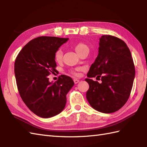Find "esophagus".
Returning a JSON list of instances; mask_svg holds the SVG:
<instances>
[{
  "label": "esophagus",
  "instance_id": "esophagus-1",
  "mask_svg": "<svg viewBox=\"0 0 147 147\" xmlns=\"http://www.w3.org/2000/svg\"><path fill=\"white\" fill-rule=\"evenodd\" d=\"M79 82H80V80H78V79H74V83H75V84L78 83H79Z\"/></svg>",
  "mask_w": 147,
  "mask_h": 147
}]
</instances>
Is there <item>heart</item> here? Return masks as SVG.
<instances>
[{
    "mask_svg": "<svg viewBox=\"0 0 147 147\" xmlns=\"http://www.w3.org/2000/svg\"><path fill=\"white\" fill-rule=\"evenodd\" d=\"M85 50H88V46L84 43H79L75 45V51L78 54H80L83 51ZM55 60L57 62H60L62 61L63 57V51L61 48L57 50L55 53Z\"/></svg>",
    "mask_w": 147,
    "mask_h": 147,
    "instance_id": "1",
    "label": "heart"
}]
</instances>
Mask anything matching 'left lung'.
Returning <instances> with one entry per match:
<instances>
[{"instance_id":"8db88e82","label":"left lung","mask_w":147,"mask_h":147,"mask_svg":"<svg viewBox=\"0 0 147 147\" xmlns=\"http://www.w3.org/2000/svg\"><path fill=\"white\" fill-rule=\"evenodd\" d=\"M135 76L133 60L126 43L114 36H102L98 56L85 79L89 84L87 100L92 107L102 113L119 110L129 98ZM95 77L102 82L91 79Z\"/></svg>"}]
</instances>
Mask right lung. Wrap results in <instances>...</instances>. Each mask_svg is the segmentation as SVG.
Listing matches in <instances>:
<instances>
[{
	"mask_svg": "<svg viewBox=\"0 0 147 147\" xmlns=\"http://www.w3.org/2000/svg\"><path fill=\"white\" fill-rule=\"evenodd\" d=\"M69 38L39 36L27 43L19 53L14 63L18 89L24 104L34 114L49 118L63 111L66 95L74 85L69 76L62 74L55 82L48 76L57 66L55 53Z\"/></svg>",
	"mask_w": 147,
	"mask_h": 147,
	"instance_id": "obj_1",
	"label": "right lung"
}]
</instances>
